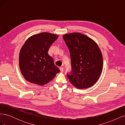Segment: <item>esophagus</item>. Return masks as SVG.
Here are the masks:
<instances>
[{"label":"esophagus","mask_w":125,"mask_h":125,"mask_svg":"<svg viewBox=\"0 0 125 125\" xmlns=\"http://www.w3.org/2000/svg\"><path fill=\"white\" fill-rule=\"evenodd\" d=\"M59 69H60V71L62 72H62L63 71V68L62 67H60V68H59Z\"/></svg>","instance_id":"esophagus-1"}]
</instances>
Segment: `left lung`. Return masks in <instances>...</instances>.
Instances as JSON below:
<instances>
[{"label": "left lung", "mask_w": 125, "mask_h": 125, "mask_svg": "<svg viewBox=\"0 0 125 125\" xmlns=\"http://www.w3.org/2000/svg\"><path fill=\"white\" fill-rule=\"evenodd\" d=\"M70 52L72 73L67 74L71 83L79 89L92 86L103 69V56L97 43L80 33L63 35Z\"/></svg>", "instance_id": "obj_1"}]
</instances>
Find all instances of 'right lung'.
<instances>
[{"label": "right lung", "mask_w": 125, "mask_h": 125, "mask_svg": "<svg viewBox=\"0 0 125 125\" xmlns=\"http://www.w3.org/2000/svg\"><path fill=\"white\" fill-rule=\"evenodd\" d=\"M58 36L48 32L33 35L26 40L19 53V67L26 81L39 85L48 83L60 72L48 54Z\"/></svg>", "instance_id": "add662e5"}]
</instances>
